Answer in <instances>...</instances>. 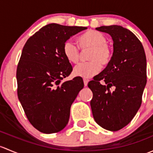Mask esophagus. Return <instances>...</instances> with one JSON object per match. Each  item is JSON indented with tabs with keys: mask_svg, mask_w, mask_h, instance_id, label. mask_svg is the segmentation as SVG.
<instances>
[{
	"mask_svg": "<svg viewBox=\"0 0 153 153\" xmlns=\"http://www.w3.org/2000/svg\"><path fill=\"white\" fill-rule=\"evenodd\" d=\"M88 82H89V80L86 79V78H84V86H86L88 85Z\"/></svg>",
	"mask_w": 153,
	"mask_h": 153,
	"instance_id": "esophagus-1",
	"label": "esophagus"
}]
</instances>
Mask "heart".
<instances>
[{
  "mask_svg": "<svg viewBox=\"0 0 153 153\" xmlns=\"http://www.w3.org/2000/svg\"><path fill=\"white\" fill-rule=\"evenodd\" d=\"M78 44L83 50L91 49L88 55V62H83L74 68V75L83 78L94 76L101 70V64L107 65L112 58V52L107 45V39L102 33L95 30H89L81 35L78 39ZM63 52L70 63L79 61L80 49L72 40H67L64 44Z\"/></svg>",
  "mask_w": 153,
  "mask_h": 153,
  "instance_id": "1",
  "label": "heart"
}]
</instances>
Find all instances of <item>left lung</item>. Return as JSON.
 I'll list each match as a JSON object with an SVG mask.
<instances>
[{"instance_id":"1","label":"left lung","mask_w":153,"mask_h":153,"mask_svg":"<svg viewBox=\"0 0 153 153\" xmlns=\"http://www.w3.org/2000/svg\"><path fill=\"white\" fill-rule=\"evenodd\" d=\"M96 29L112 37L113 54L107 67L88 84L93 93L91 109L99 126L118 131L132 121L141 105L146 84V55L141 41L129 29L118 25Z\"/></svg>"}]
</instances>
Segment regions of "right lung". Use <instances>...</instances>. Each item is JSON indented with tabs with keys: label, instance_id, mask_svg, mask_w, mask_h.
I'll use <instances>...</instances> for the list:
<instances>
[{
	"label": "right lung",
	"instance_id": "right-lung-1",
	"mask_svg": "<svg viewBox=\"0 0 153 153\" xmlns=\"http://www.w3.org/2000/svg\"><path fill=\"white\" fill-rule=\"evenodd\" d=\"M86 29L49 24L23 48L16 73L18 99L31 124L43 133L60 132L67 126L71 105L84 88L81 77L61 81L72 70L64 44Z\"/></svg>",
	"mask_w": 153,
	"mask_h": 153
}]
</instances>
